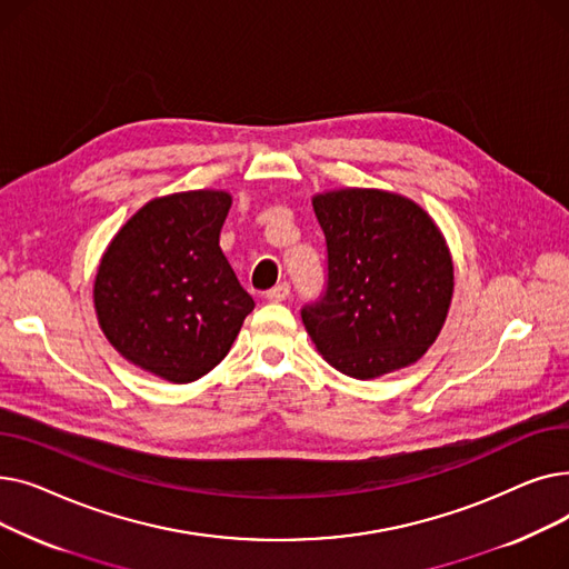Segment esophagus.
<instances>
[{"label":"esophagus","mask_w":569,"mask_h":569,"mask_svg":"<svg viewBox=\"0 0 569 569\" xmlns=\"http://www.w3.org/2000/svg\"><path fill=\"white\" fill-rule=\"evenodd\" d=\"M290 295V286L283 281V283H277L274 288H269L267 292H264V297L269 302H283L286 297Z\"/></svg>","instance_id":"obj_1"}]
</instances>
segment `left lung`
<instances>
[{"mask_svg":"<svg viewBox=\"0 0 569 569\" xmlns=\"http://www.w3.org/2000/svg\"><path fill=\"white\" fill-rule=\"evenodd\" d=\"M327 281L302 320L320 355L350 378H378L420 360L452 302L455 269L431 217L378 189L313 198Z\"/></svg>","mask_w":569,"mask_h":569,"instance_id":"left-lung-1","label":"left lung"}]
</instances>
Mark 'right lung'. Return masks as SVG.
Wrapping results in <instances>:
<instances>
[{
	"instance_id": "obj_1",
	"label": "right lung",
	"mask_w": 569,
	"mask_h": 569,
	"mask_svg": "<svg viewBox=\"0 0 569 569\" xmlns=\"http://www.w3.org/2000/svg\"><path fill=\"white\" fill-rule=\"evenodd\" d=\"M230 202L223 191L157 198L101 258L94 307L103 335L129 362L170 382L212 371L256 307L219 247Z\"/></svg>"
}]
</instances>
